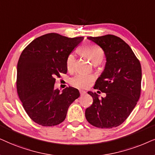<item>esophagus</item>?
Wrapping results in <instances>:
<instances>
[{
	"mask_svg": "<svg viewBox=\"0 0 155 155\" xmlns=\"http://www.w3.org/2000/svg\"><path fill=\"white\" fill-rule=\"evenodd\" d=\"M80 94H81V96H83V95H85L86 94V92L85 91L80 90Z\"/></svg>",
	"mask_w": 155,
	"mask_h": 155,
	"instance_id": "1",
	"label": "esophagus"
}]
</instances>
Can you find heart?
Returning a JSON list of instances; mask_svg holds the SVG:
<instances>
[{"label": "heart", "mask_w": 155, "mask_h": 155, "mask_svg": "<svg viewBox=\"0 0 155 155\" xmlns=\"http://www.w3.org/2000/svg\"><path fill=\"white\" fill-rule=\"evenodd\" d=\"M78 53L82 57L88 59L94 65H98L104 60L105 54L104 50L96 45L91 44H84L77 49ZM66 66L69 71H72L75 66V57L73 54H69L66 61ZM94 80L92 75L85 74H77L70 80V83L72 85L78 88H87L91 85Z\"/></svg>", "instance_id": "heart-1"}]
</instances>
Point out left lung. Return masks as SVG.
Here are the masks:
<instances>
[{"mask_svg":"<svg viewBox=\"0 0 155 155\" xmlns=\"http://www.w3.org/2000/svg\"><path fill=\"white\" fill-rule=\"evenodd\" d=\"M88 39L101 47L106 55L105 69L94 88L106 96L100 98L96 93L88 91L93 104L86 109L85 116L95 127L113 128L124 122L139 100L141 64L129 45L118 37L106 35Z\"/></svg>","mask_w":155,"mask_h":155,"instance_id":"1","label":"left lung"}]
</instances>
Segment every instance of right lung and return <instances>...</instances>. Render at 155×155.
Returning <instances> with one entry per match:
<instances>
[{
    "label": "right lung",
    "mask_w": 155,
    "mask_h": 155,
    "mask_svg": "<svg viewBox=\"0 0 155 155\" xmlns=\"http://www.w3.org/2000/svg\"><path fill=\"white\" fill-rule=\"evenodd\" d=\"M83 37L69 38L48 33L32 41L20 54L17 66V92L34 122L42 126L62 123L68 108L80 96L79 90L54 89L55 77L67 74L66 61Z\"/></svg>",
    "instance_id": "obj_1"
}]
</instances>
